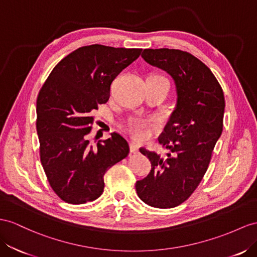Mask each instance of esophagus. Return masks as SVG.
Listing matches in <instances>:
<instances>
[{
    "label": "esophagus",
    "instance_id": "esophagus-1",
    "mask_svg": "<svg viewBox=\"0 0 257 257\" xmlns=\"http://www.w3.org/2000/svg\"><path fill=\"white\" fill-rule=\"evenodd\" d=\"M138 151H139V144L136 143V142H130V152L133 153H137Z\"/></svg>",
    "mask_w": 257,
    "mask_h": 257
}]
</instances>
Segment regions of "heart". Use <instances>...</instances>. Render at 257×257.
Segmentation results:
<instances>
[{
  "mask_svg": "<svg viewBox=\"0 0 257 257\" xmlns=\"http://www.w3.org/2000/svg\"><path fill=\"white\" fill-rule=\"evenodd\" d=\"M153 121L152 120H146V119H134L128 123V130L129 133L133 135L138 140H144L147 139L151 127H152Z\"/></svg>",
  "mask_w": 257,
  "mask_h": 257,
  "instance_id": "1",
  "label": "heart"
}]
</instances>
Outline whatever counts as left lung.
<instances>
[{
	"mask_svg": "<svg viewBox=\"0 0 257 257\" xmlns=\"http://www.w3.org/2000/svg\"><path fill=\"white\" fill-rule=\"evenodd\" d=\"M142 58L173 78L177 102L159 142L166 157L141 148L151 172L137 181L138 196L148 205L172 208L193 193L206 173L222 133L225 97L207 66L185 51L146 49Z\"/></svg>",
	"mask_w": 257,
	"mask_h": 257,
	"instance_id": "obj_1",
	"label": "left lung"
}]
</instances>
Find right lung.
Returning <instances> with one entry per match:
<instances>
[{
    "mask_svg": "<svg viewBox=\"0 0 257 257\" xmlns=\"http://www.w3.org/2000/svg\"><path fill=\"white\" fill-rule=\"evenodd\" d=\"M142 49L92 44L79 48L52 70L37 100L40 159L53 191L65 202L83 204L103 193L104 175L129 153L119 134L96 146L88 135L110 84Z\"/></svg>",
    "mask_w": 257,
    "mask_h": 257,
    "instance_id": "1",
    "label": "right lung"
}]
</instances>
